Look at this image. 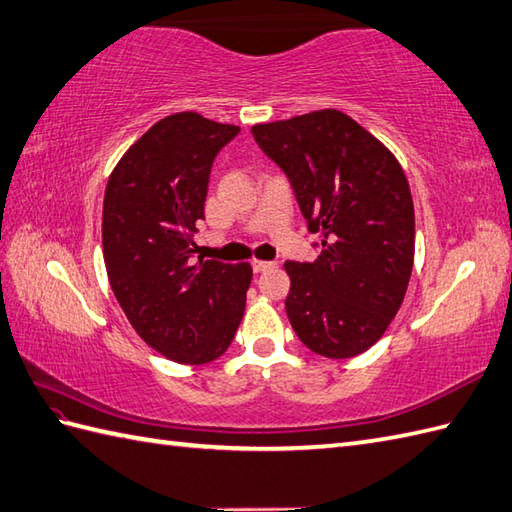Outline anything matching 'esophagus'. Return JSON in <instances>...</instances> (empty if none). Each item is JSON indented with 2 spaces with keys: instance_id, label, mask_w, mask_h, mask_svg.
Returning a JSON list of instances; mask_svg holds the SVG:
<instances>
[{
  "instance_id": "obj_1",
  "label": "esophagus",
  "mask_w": 512,
  "mask_h": 512,
  "mask_svg": "<svg viewBox=\"0 0 512 512\" xmlns=\"http://www.w3.org/2000/svg\"><path fill=\"white\" fill-rule=\"evenodd\" d=\"M270 268H275V264H272V261H261V259H255V261H253V270H255V272H266V270H270Z\"/></svg>"
}]
</instances>
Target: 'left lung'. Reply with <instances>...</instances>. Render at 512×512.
I'll return each mask as SVG.
<instances>
[{"mask_svg": "<svg viewBox=\"0 0 512 512\" xmlns=\"http://www.w3.org/2000/svg\"><path fill=\"white\" fill-rule=\"evenodd\" d=\"M251 130L288 174L310 231L323 237L312 264H283L290 325L323 358L360 355L397 316L414 266V205L401 163L338 109Z\"/></svg>", "mask_w": 512, "mask_h": 512, "instance_id": "left-lung-1", "label": "left lung"}]
</instances>
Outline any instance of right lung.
Instances as JSON below:
<instances>
[{
	"instance_id": "obj_1",
	"label": "right lung",
	"mask_w": 512,
	"mask_h": 512,
	"mask_svg": "<svg viewBox=\"0 0 512 512\" xmlns=\"http://www.w3.org/2000/svg\"><path fill=\"white\" fill-rule=\"evenodd\" d=\"M240 126L183 111L152 124L117 161L104 192L106 275L150 349L207 364L229 349L253 279L248 261H189L205 218L211 163Z\"/></svg>"
}]
</instances>
